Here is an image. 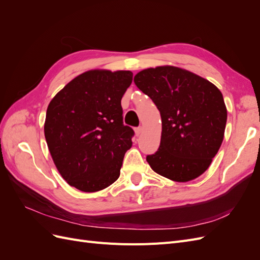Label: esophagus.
Masks as SVG:
<instances>
[{
	"label": "esophagus",
	"mask_w": 260,
	"mask_h": 260,
	"mask_svg": "<svg viewBox=\"0 0 260 260\" xmlns=\"http://www.w3.org/2000/svg\"><path fill=\"white\" fill-rule=\"evenodd\" d=\"M142 131H143V128L142 127H138V128H136L135 129V132H136V136L137 137H139L141 133H142Z\"/></svg>",
	"instance_id": "obj_1"
}]
</instances>
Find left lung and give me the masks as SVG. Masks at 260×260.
Segmentation results:
<instances>
[{
  "mask_svg": "<svg viewBox=\"0 0 260 260\" xmlns=\"http://www.w3.org/2000/svg\"><path fill=\"white\" fill-rule=\"evenodd\" d=\"M161 117L158 151L146 160L157 174L187 182L205 172L223 141L226 107L208 80L175 66L147 68L135 76Z\"/></svg>",
  "mask_w": 260,
  "mask_h": 260,
  "instance_id": "obj_1",
  "label": "left lung"
}]
</instances>
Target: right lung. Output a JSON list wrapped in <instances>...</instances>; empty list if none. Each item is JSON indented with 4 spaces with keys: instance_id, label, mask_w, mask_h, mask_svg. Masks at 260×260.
I'll use <instances>...</instances> for the list:
<instances>
[{
    "instance_id": "1",
    "label": "right lung",
    "mask_w": 260,
    "mask_h": 260,
    "mask_svg": "<svg viewBox=\"0 0 260 260\" xmlns=\"http://www.w3.org/2000/svg\"><path fill=\"white\" fill-rule=\"evenodd\" d=\"M132 76L129 70H89L50 102L44 122L46 143L61 177L78 190H104L120 176L135 135L123 124L121 107Z\"/></svg>"
}]
</instances>
